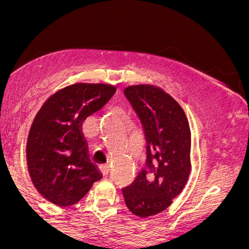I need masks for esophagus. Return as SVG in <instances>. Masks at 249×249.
Returning a JSON list of instances; mask_svg holds the SVG:
<instances>
[{"label": "esophagus", "mask_w": 249, "mask_h": 249, "mask_svg": "<svg viewBox=\"0 0 249 249\" xmlns=\"http://www.w3.org/2000/svg\"><path fill=\"white\" fill-rule=\"evenodd\" d=\"M101 170H102L103 174H104V176H107V174L110 172V166H108V165H103V166H101Z\"/></svg>", "instance_id": "esophagus-1"}]
</instances>
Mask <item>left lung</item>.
I'll use <instances>...</instances> for the list:
<instances>
[{
  "label": "left lung",
  "mask_w": 249,
  "mask_h": 249,
  "mask_svg": "<svg viewBox=\"0 0 249 249\" xmlns=\"http://www.w3.org/2000/svg\"><path fill=\"white\" fill-rule=\"evenodd\" d=\"M124 95L138 116L146 141L144 167L123 188L137 216L162 212L181 193L191 172V131L186 115L170 95L152 85H133Z\"/></svg>",
  "instance_id": "obj_1"
}]
</instances>
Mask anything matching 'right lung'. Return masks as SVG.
<instances>
[{"label": "right lung", "instance_id": "right-lung-1", "mask_svg": "<svg viewBox=\"0 0 249 249\" xmlns=\"http://www.w3.org/2000/svg\"><path fill=\"white\" fill-rule=\"evenodd\" d=\"M115 92L112 85L73 84L51 96L36 115L28 136V170L37 191L53 204H76L102 179L82 125Z\"/></svg>", "mask_w": 249, "mask_h": 249}]
</instances>
